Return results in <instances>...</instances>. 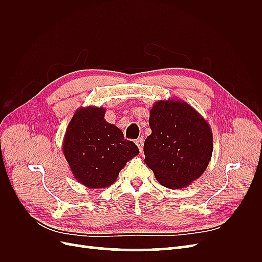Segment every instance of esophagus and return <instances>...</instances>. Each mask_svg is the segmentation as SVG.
<instances>
[{
	"mask_svg": "<svg viewBox=\"0 0 262 262\" xmlns=\"http://www.w3.org/2000/svg\"><path fill=\"white\" fill-rule=\"evenodd\" d=\"M136 144L138 145V147H139V150H140V153H143V144H144V141H143V139H139V140H137L136 141Z\"/></svg>",
	"mask_w": 262,
	"mask_h": 262,
	"instance_id": "esophagus-1",
	"label": "esophagus"
}]
</instances>
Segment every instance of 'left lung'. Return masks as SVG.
<instances>
[{
  "label": "left lung",
  "instance_id": "8db88e82",
  "mask_svg": "<svg viewBox=\"0 0 262 262\" xmlns=\"http://www.w3.org/2000/svg\"><path fill=\"white\" fill-rule=\"evenodd\" d=\"M152 133L144 142L145 164L160 184L188 187L207 169L213 134L207 120L184 100L154 102L148 119Z\"/></svg>",
  "mask_w": 262,
  "mask_h": 262
}]
</instances>
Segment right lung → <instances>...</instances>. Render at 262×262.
<instances>
[{
	"label": "right lung",
	"instance_id": "1",
	"mask_svg": "<svg viewBox=\"0 0 262 262\" xmlns=\"http://www.w3.org/2000/svg\"><path fill=\"white\" fill-rule=\"evenodd\" d=\"M102 107L78 108L68 125L62 150L74 178L91 189L112 186L138 146L106 121Z\"/></svg>",
	"mask_w": 262,
	"mask_h": 262
}]
</instances>
